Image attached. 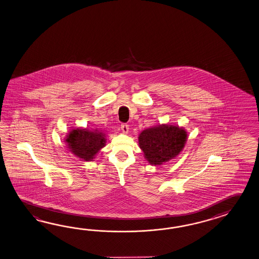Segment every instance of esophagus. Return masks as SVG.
Instances as JSON below:
<instances>
[{"instance_id": "1", "label": "esophagus", "mask_w": 259, "mask_h": 259, "mask_svg": "<svg viewBox=\"0 0 259 259\" xmlns=\"http://www.w3.org/2000/svg\"><path fill=\"white\" fill-rule=\"evenodd\" d=\"M121 130H122V132L124 133H128V125H126V124H122V125H121Z\"/></svg>"}]
</instances>
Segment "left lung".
I'll use <instances>...</instances> for the list:
<instances>
[{
    "mask_svg": "<svg viewBox=\"0 0 259 259\" xmlns=\"http://www.w3.org/2000/svg\"><path fill=\"white\" fill-rule=\"evenodd\" d=\"M138 140L147 161L152 165H160L182 151L187 133L179 126L159 125L143 131Z\"/></svg>",
    "mask_w": 259,
    "mask_h": 259,
    "instance_id": "obj_1",
    "label": "left lung"
}]
</instances>
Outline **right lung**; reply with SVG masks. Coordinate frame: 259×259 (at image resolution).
I'll list each match as a JSON object with an SVG mask.
<instances>
[{"label": "right lung", "mask_w": 259, "mask_h": 259, "mask_svg": "<svg viewBox=\"0 0 259 259\" xmlns=\"http://www.w3.org/2000/svg\"><path fill=\"white\" fill-rule=\"evenodd\" d=\"M69 151L83 160H92L100 148L105 146V134L99 131L87 128L72 130L66 138Z\"/></svg>", "instance_id": "right-lung-1"}]
</instances>
